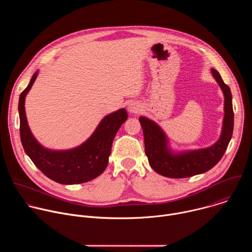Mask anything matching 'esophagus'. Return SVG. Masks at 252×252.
Masks as SVG:
<instances>
[{
    "mask_svg": "<svg viewBox=\"0 0 252 252\" xmlns=\"http://www.w3.org/2000/svg\"><path fill=\"white\" fill-rule=\"evenodd\" d=\"M140 110H141L140 104H138V103L135 102V101L130 102V103L128 104V106H127V111H128L129 114H137V113L140 112Z\"/></svg>",
    "mask_w": 252,
    "mask_h": 252,
    "instance_id": "obj_1",
    "label": "esophagus"
}]
</instances>
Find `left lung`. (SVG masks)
Masks as SVG:
<instances>
[{"label":"left lung","mask_w":252,"mask_h":252,"mask_svg":"<svg viewBox=\"0 0 252 252\" xmlns=\"http://www.w3.org/2000/svg\"><path fill=\"white\" fill-rule=\"evenodd\" d=\"M213 78L224 94V118L220 139L209 148L172 153L167 146L163 130L155 122L140 117L139 123L145 137V150L153 169L170 178H184L203 173L217 164L224 155L233 131V109L230 89L224 84L218 70L211 69Z\"/></svg>","instance_id":"8db88e82"}]
</instances>
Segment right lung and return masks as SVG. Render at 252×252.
<instances>
[{"label": "right lung", "instance_id": "right-lung-1", "mask_svg": "<svg viewBox=\"0 0 252 252\" xmlns=\"http://www.w3.org/2000/svg\"><path fill=\"white\" fill-rule=\"evenodd\" d=\"M37 76L38 71H35L19 99L20 135L26 154L35 166L56 183L77 185L92 181L106 168L113 140L121 126L127 120L126 111L121 109L104 117L90 138L78 148L68 151L45 149L31 132L25 112L26 95Z\"/></svg>", "mask_w": 252, "mask_h": 252}]
</instances>
